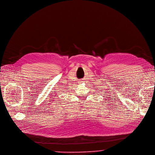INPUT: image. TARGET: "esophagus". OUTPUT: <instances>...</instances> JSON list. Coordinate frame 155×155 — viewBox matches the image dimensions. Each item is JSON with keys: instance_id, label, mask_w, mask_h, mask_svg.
Returning <instances> with one entry per match:
<instances>
[{"instance_id": "esophagus-1", "label": "esophagus", "mask_w": 155, "mask_h": 155, "mask_svg": "<svg viewBox=\"0 0 155 155\" xmlns=\"http://www.w3.org/2000/svg\"><path fill=\"white\" fill-rule=\"evenodd\" d=\"M79 82H80V83H82V82H83V81H82V80H81V81H80Z\"/></svg>"}]
</instances>
